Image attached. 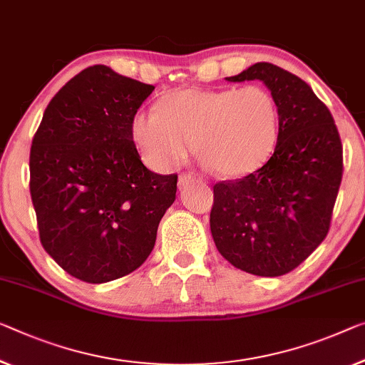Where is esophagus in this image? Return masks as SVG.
Returning <instances> with one entry per match:
<instances>
[{"instance_id": "1", "label": "esophagus", "mask_w": 365, "mask_h": 365, "mask_svg": "<svg viewBox=\"0 0 365 365\" xmlns=\"http://www.w3.org/2000/svg\"><path fill=\"white\" fill-rule=\"evenodd\" d=\"M190 183H193L192 175H180V177H178V185H180V188H185Z\"/></svg>"}]
</instances>
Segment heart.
Segmentation results:
<instances>
[{"label":"heart","instance_id":"1","mask_svg":"<svg viewBox=\"0 0 365 365\" xmlns=\"http://www.w3.org/2000/svg\"><path fill=\"white\" fill-rule=\"evenodd\" d=\"M130 139L145 165L167 172L195 154L222 178L257 170L274 152L280 110L262 86L185 88L160 98L159 106L138 110L129 123Z\"/></svg>","mask_w":365,"mask_h":365}]
</instances>
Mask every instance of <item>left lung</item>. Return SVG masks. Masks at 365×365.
I'll return each mask as SVG.
<instances>
[{"instance_id": "1", "label": "left lung", "mask_w": 365, "mask_h": 365, "mask_svg": "<svg viewBox=\"0 0 365 365\" xmlns=\"http://www.w3.org/2000/svg\"><path fill=\"white\" fill-rule=\"evenodd\" d=\"M226 80L262 81L279 105L280 133L262 167L215 185L211 236L236 269L279 277L328 235L342 178L339 133L312 86L274 63L257 62Z\"/></svg>"}]
</instances>
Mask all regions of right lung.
I'll return each instance as SVG.
<instances>
[{
  "instance_id": "add662e5",
  "label": "right lung",
  "mask_w": 365,
  "mask_h": 365,
  "mask_svg": "<svg viewBox=\"0 0 365 365\" xmlns=\"http://www.w3.org/2000/svg\"><path fill=\"white\" fill-rule=\"evenodd\" d=\"M154 86L93 65L70 78L43 111L29 170L41 242L75 279L105 284L140 267L177 175L150 172L129 123Z\"/></svg>"
}]
</instances>
